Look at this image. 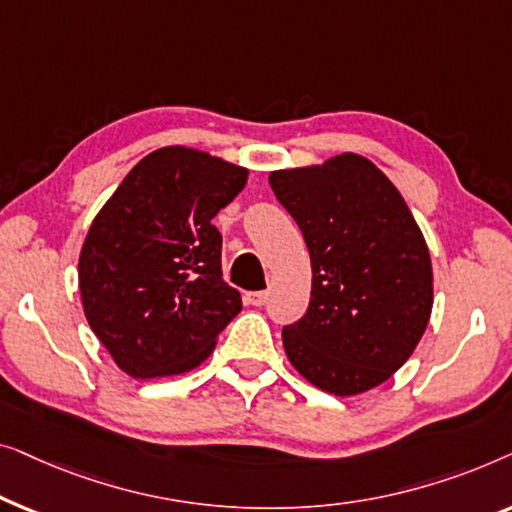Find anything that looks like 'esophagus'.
I'll return each instance as SVG.
<instances>
[{"mask_svg":"<svg viewBox=\"0 0 512 512\" xmlns=\"http://www.w3.org/2000/svg\"><path fill=\"white\" fill-rule=\"evenodd\" d=\"M266 299H269V294L266 292H248L246 294V301L250 306H264Z\"/></svg>","mask_w":512,"mask_h":512,"instance_id":"esophagus-1","label":"esophagus"}]
</instances>
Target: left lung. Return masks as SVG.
<instances>
[{
  "mask_svg": "<svg viewBox=\"0 0 512 512\" xmlns=\"http://www.w3.org/2000/svg\"><path fill=\"white\" fill-rule=\"evenodd\" d=\"M271 190L311 253V304L283 329L294 369L320 390L352 397L413 355L434 304L429 248L406 201L376 164L343 153L271 171Z\"/></svg>",
  "mask_w": 512,
  "mask_h": 512,
  "instance_id": "obj_1",
  "label": "left lung"
}]
</instances>
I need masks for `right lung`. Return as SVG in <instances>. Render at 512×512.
Here are the masks:
<instances>
[{"label": "right lung", "instance_id": "add662e5", "mask_svg": "<svg viewBox=\"0 0 512 512\" xmlns=\"http://www.w3.org/2000/svg\"><path fill=\"white\" fill-rule=\"evenodd\" d=\"M246 181L248 169L167 146L143 157L92 220L78 259L83 311L127 376L194 369L239 315L213 218Z\"/></svg>", "mask_w": 512, "mask_h": 512}]
</instances>
